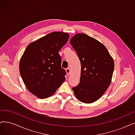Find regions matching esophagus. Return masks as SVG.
<instances>
[{
    "label": "esophagus",
    "mask_w": 135,
    "mask_h": 135,
    "mask_svg": "<svg viewBox=\"0 0 135 135\" xmlns=\"http://www.w3.org/2000/svg\"><path fill=\"white\" fill-rule=\"evenodd\" d=\"M66 72L67 73V75H69L70 74V69L69 68H67L66 69Z\"/></svg>",
    "instance_id": "obj_1"
}]
</instances>
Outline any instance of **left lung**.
I'll return each instance as SVG.
<instances>
[{
	"instance_id": "left-lung-1",
	"label": "left lung",
	"mask_w": 135,
	"mask_h": 135,
	"mask_svg": "<svg viewBox=\"0 0 135 135\" xmlns=\"http://www.w3.org/2000/svg\"><path fill=\"white\" fill-rule=\"evenodd\" d=\"M70 42L81 63L80 83L73 90L80 101L93 103L109 87L114 69V59L102 43L85 34L75 35Z\"/></svg>"
}]
</instances>
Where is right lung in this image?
Returning a JSON list of instances; mask_svg holds the SVG:
<instances>
[{
  "instance_id": "add662e5",
  "label": "right lung",
  "mask_w": 135,
  "mask_h": 135,
  "mask_svg": "<svg viewBox=\"0 0 135 135\" xmlns=\"http://www.w3.org/2000/svg\"><path fill=\"white\" fill-rule=\"evenodd\" d=\"M69 37L68 33L52 32L30 43L21 56V77L26 88L38 98L52 95L65 80L59 51Z\"/></svg>"
}]
</instances>
